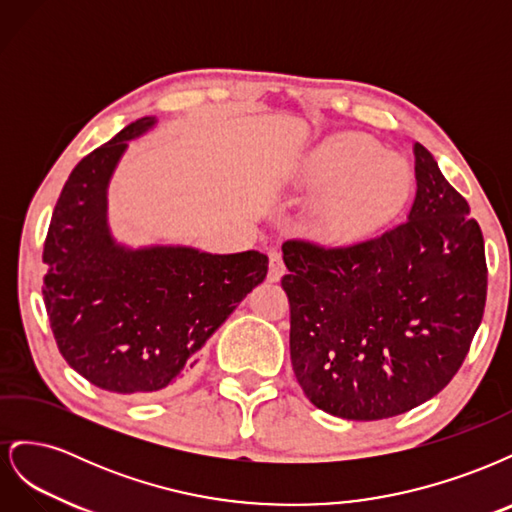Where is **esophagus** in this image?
Listing matches in <instances>:
<instances>
[{
  "mask_svg": "<svg viewBox=\"0 0 512 512\" xmlns=\"http://www.w3.org/2000/svg\"><path fill=\"white\" fill-rule=\"evenodd\" d=\"M286 273V265L282 260V254L277 250H271L269 252V282H280L282 275Z\"/></svg>",
  "mask_w": 512,
  "mask_h": 512,
  "instance_id": "1",
  "label": "esophagus"
}]
</instances>
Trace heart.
Instances as JSON below:
<instances>
[{
	"instance_id": "obj_1",
	"label": "heart",
	"mask_w": 512,
	"mask_h": 512,
	"mask_svg": "<svg viewBox=\"0 0 512 512\" xmlns=\"http://www.w3.org/2000/svg\"><path fill=\"white\" fill-rule=\"evenodd\" d=\"M292 190L314 196L307 230L327 245L374 235L404 209L412 192L408 162L361 132H337L309 149L294 168Z\"/></svg>"
}]
</instances>
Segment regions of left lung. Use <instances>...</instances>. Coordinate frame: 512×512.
<instances>
[{"mask_svg":"<svg viewBox=\"0 0 512 512\" xmlns=\"http://www.w3.org/2000/svg\"><path fill=\"white\" fill-rule=\"evenodd\" d=\"M408 220L337 250L282 245L290 361L312 404L380 421L438 395L466 359L485 312L487 265L470 205L414 143Z\"/></svg>","mask_w":512,"mask_h":512,"instance_id":"left-lung-1","label":"left lung"}]
</instances>
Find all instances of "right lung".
<instances>
[{
    "label": "right lung",
    "instance_id": "add662e5",
    "mask_svg": "<svg viewBox=\"0 0 512 512\" xmlns=\"http://www.w3.org/2000/svg\"><path fill=\"white\" fill-rule=\"evenodd\" d=\"M156 123L136 119L74 166L42 254L59 352L91 384L121 395H156L185 380L209 337L269 271L256 250L209 254L117 241L108 185L130 141Z\"/></svg>",
    "mask_w": 512,
    "mask_h": 512
}]
</instances>
